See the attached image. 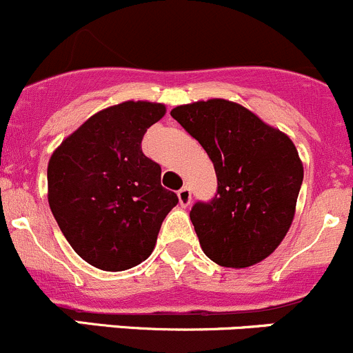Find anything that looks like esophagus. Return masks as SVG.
<instances>
[{"mask_svg": "<svg viewBox=\"0 0 353 353\" xmlns=\"http://www.w3.org/2000/svg\"><path fill=\"white\" fill-rule=\"evenodd\" d=\"M177 198H179V205L183 206V208H186V206L191 205V190L188 186L181 188L179 191H177Z\"/></svg>", "mask_w": 353, "mask_h": 353, "instance_id": "34e87169", "label": "esophagus"}]
</instances>
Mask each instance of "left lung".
<instances>
[{
  "label": "left lung",
  "instance_id": "left-lung-1",
  "mask_svg": "<svg viewBox=\"0 0 353 353\" xmlns=\"http://www.w3.org/2000/svg\"><path fill=\"white\" fill-rule=\"evenodd\" d=\"M170 116L205 148L219 181L215 198L190 213L203 252L225 268L268 258L290 229L304 179L294 141L225 99L177 105Z\"/></svg>",
  "mask_w": 353,
  "mask_h": 353
}]
</instances>
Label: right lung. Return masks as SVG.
<instances>
[{
  "mask_svg": "<svg viewBox=\"0 0 353 353\" xmlns=\"http://www.w3.org/2000/svg\"><path fill=\"white\" fill-rule=\"evenodd\" d=\"M165 105L126 101L88 117L48 163V199L63 236L81 259L124 272L154 251L160 225L177 205L160 184V165L141 152L143 134Z\"/></svg>",
  "mask_w": 353,
  "mask_h": 353,
  "instance_id": "1",
  "label": "right lung"
}]
</instances>
